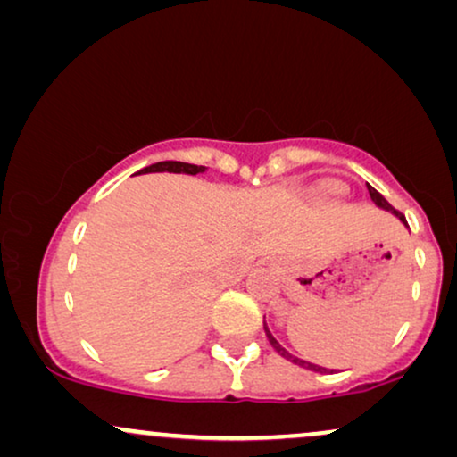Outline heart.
Masks as SVG:
<instances>
[{
    "label": "heart",
    "instance_id": "heart-1",
    "mask_svg": "<svg viewBox=\"0 0 457 457\" xmlns=\"http://www.w3.org/2000/svg\"><path fill=\"white\" fill-rule=\"evenodd\" d=\"M335 189H337V187H335Z\"/></svg>",
    "mask_w": 457,
    "mask_h": 457
}]
</instances>
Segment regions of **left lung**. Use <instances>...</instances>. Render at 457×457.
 Listing matches in <instances>:
<instances>
[{
    "mask_svg": "<svg viewBox=\"0 0 457 457\" xmlns=\"http://www.w3.org/2000/svg\"><path fill=\"white\" fill-rule=\"evenodd\" d=\"M368 191H370V197H372V202L377 204V208H380V210H385V212H391L393 216L395 218H399V220L403 222V227H408V222H405V218L399 214V212L393 208V205L386 202V199L380 195V193L374 189V187H370L368 185ZM266 318V316H264ZM264 330H266V337H268V341H270V345L277 349L278 352V355H283L285 360H289V361H293V364H297V366H302V368H305V370H312V372H320V374H324V372H328V368H324V366H318V364H314V361H308V360H302V358H297V355H293L289 349H285L283 345H280V343L277 341V337H274L272 333H270V328H268V324H266V320H264ZM333 372V370H330Z\"/></svg>",
    "mask_w": 457,
    "mask_h": 457,
    "instance_id": "obj_1",
    "label": "left lung"
}]
</instances>
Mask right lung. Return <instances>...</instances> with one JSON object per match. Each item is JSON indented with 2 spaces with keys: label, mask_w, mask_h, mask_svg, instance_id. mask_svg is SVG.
I'll list each match as a JSON object with an SVG mask.
<instances>
[{
  "label": "right lung",
  "mask_w": 457,
  "mask_h": 457,
  "mask_svg": "<svg viewBox=\"0 0 457 457\" xmlns=\"http://www.w3.org/2000/svg\"><path fill=\"white\" fill-rule=\"evenodd\" d=\"M208 170L205 166H195L187 164V162H158V164H152L147 168L139 170V174H149V172H174V174H202Z\"/></svg>",
  "instance_id": "obj_1"
}]
</instances>
